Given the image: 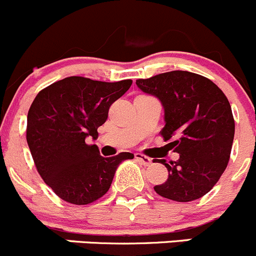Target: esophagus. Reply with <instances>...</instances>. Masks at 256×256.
I'll return each mask as SVG.
<instances>
[{
	"label": "esophagus",
	"mask_w": 256,
	"mask_h": 256,
	"mask_svg": "<svg viewBox=\"0 0 256 256\" xmlns=\"http://www.w3.org/2000/svg\"><path fill=\"white\" fill-rule=\"evenodd\" d=\"M135 158L138 160V162H141V164H142L144 167L150 166V164H152V160L150 158V157L144 156V154H135Z\"/></svg>",
	"instance_id": "esophagus-1"
}]
</instances>
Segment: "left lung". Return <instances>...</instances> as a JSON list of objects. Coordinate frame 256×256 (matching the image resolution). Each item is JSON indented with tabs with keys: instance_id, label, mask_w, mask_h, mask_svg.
Masks as SVG:
<instances>
[{
	"instance_id": "obj_1",
	"label": "left lung",
	"mask_w": 256,
	"mask_h": 256,
	"mask_svg": "<svg viewBox=\"0 0 256 256\" xmlns=\"http://www.w3.org/2000/svg\"><path fill=\"white\" fill-rule=\"evenodd\" d=\"M136 85L161 102L164 141L178 136L170 144L180 158L170 164L160 160L168 178L154 190L176 202L203 197L218 182L230 157L236 124L228 99L212 80L184 70L138 79Z\"/></svg>"
}]
</instances>
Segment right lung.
<instances>
[{"label": "right lung", "instance_id": "obj_1", "mask_svg": "<svg viewBox=\"0 0 256 256\" xmlns=\"http://www.w3.org/2000/svg\"><path fill=\"white\" fill-rule=\"evenodd\" d=\"M132 80L106 82L82 76L58 80L40 90L27 116V144L38 174L66 202L89 204L109 190L116 168L130 152L100 156L98 128Z\"/></svg>", "mask_w": 256, "mask_h": 256}]
</instances>
